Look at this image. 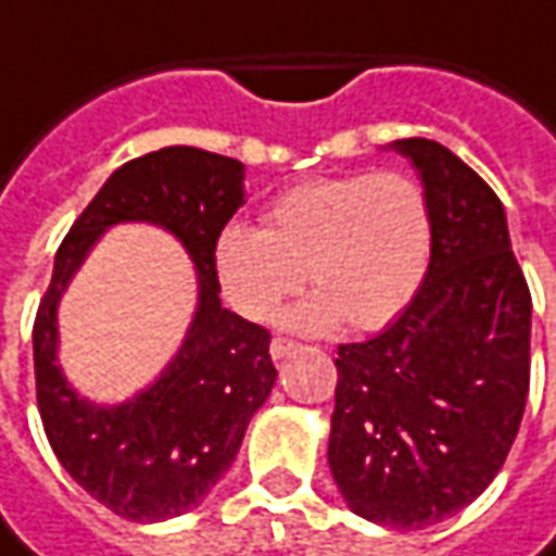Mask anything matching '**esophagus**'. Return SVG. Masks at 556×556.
Wrapping results in <instances>:
<instances>
[{"label":"esophagus","instance_id":"obj_1","mask_svg":"<svg viewBox=\"0 0 556 556\" xmlns=\"http://www.w3.org/2000/svg\"><path fill=\"white\" fill-rule=\"evenodd\" d=\"M298 349H301V345L291 342V339H274V342H270V357H274V361H282V357H289L291 351Z\"/></svg>","mask_w":556,"mask_h":556}]
</instances>
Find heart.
Instances as JSON below:
<instances>
[{
	"label": "heart",
	"mask_w": 556,
	"mask_h": 556,
	"mask_svg": "<svg viewBox=\"0 0 556 556\" xmlns=\"http://www.w3.org/2000/svg\"><path fill=\"white\" fill-rule=\"evenodd\" d=\"M431 255L429 199L402 172H361L279 193L265 229L229 223L214 243L219 289L250 321L274 318L309 274L318 291L282 315L298 333H330L345 318L378 330L408 309Z\"/></svg>",
	"instance_id": "1"
}]
</instances>
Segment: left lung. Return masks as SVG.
Segmentation results:
<instances>
[{
    "mask_svg": "<svg viewBox=\"0 0 556 556\" xmlns=\"http://www.w3.org/2000/svg\"><path fill=\"white\" fill-rule=\"evenodd\" d=\"M390 148L429 199V270L384 333L339 345L327 462L351 513L422 530L477 501L513 450L533 303L489 184L441 142Z\"/></svg>",
    "mask_w": 556,
    "mask_h": 556,
    "instance_id": "1",
    "label": "left lung"
}]
</instances>
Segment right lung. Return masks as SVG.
<instances>
[{
	"label": "right lung",
	"instance_id": "obj_1",
	"mask_svg": "<svg viewBox=\"0 0 556 556\" xmlns=\"http://www.w3.org/2000/svg\"><path fill=\"white\" fill-rule=\"evenodd\" d=\"M247 202L243 163L169 146L115 169L59 247L31 330L35 387L55 458L98 503L137 525L190 513L241 450L277 369L265 327L219 303L214 243ZM148 222L182 243L197 270V309L167 369L125 403H91L58 363V303L102 231Z\"/></svg>",
	"mask_w": 556,
	"mask_h": 556
}]
</instances>
